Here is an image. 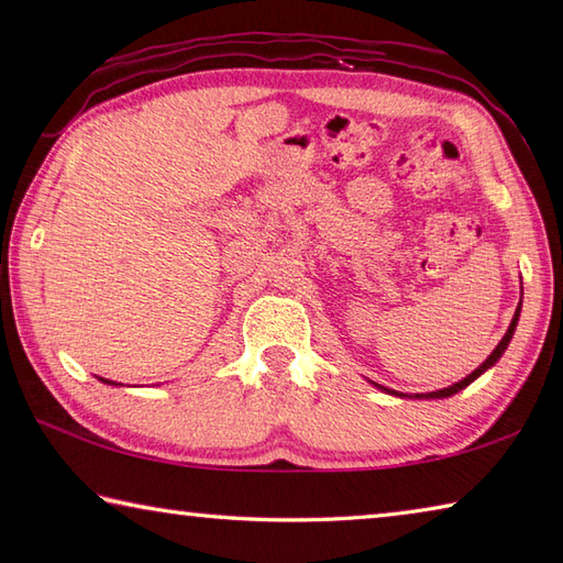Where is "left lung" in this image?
<instances>
[{"label":"left lung","instance_id":"obj_1","mask_svg":"<svg viewBox=\"0 0 563 563\" xmlns=\"http://www.w3.org/2000/svg\"><path fill=\"white\" fill-rule=\"evenodd\" d=\"M520 307H522V300H520V305H518V309H516V314H512V321H510V327H508V331H506V336L500 339V343L496 345L494 349V353L486 357V361L474 369L472 375H466L464 379H460L457 385H450V387H445V389H438V391H428V394H413L411 399H445V397H452V394H457L460 389H464V387H470L472 382L479 377V375H484L488 367H494L496 363H498V357L504 355V351L508 349V343H510V339H512V333H516V327H518V319H520ZM379 387V385H377ZM382 391H387V394H394V397H409V394H401V391H394V389H387V387H379Z\"/></svg>","mask_w":563,"mask_h":563}]
</instances>
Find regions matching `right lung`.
<instances>
[{"label":"right lung","instance_id":"add662e5","mask_svg":"<svg viewBox=\"0 0 563 563\" xmlns=\"http://www.w3.org/2000/svg\"><path fill=\"white\" fill-rule=\"evenodd\" d=\"M101 382H106V385H115V382H109V379H103V377H99Z\"/></svg>","mask_w":563,"mask_h":563}]
</instances>
